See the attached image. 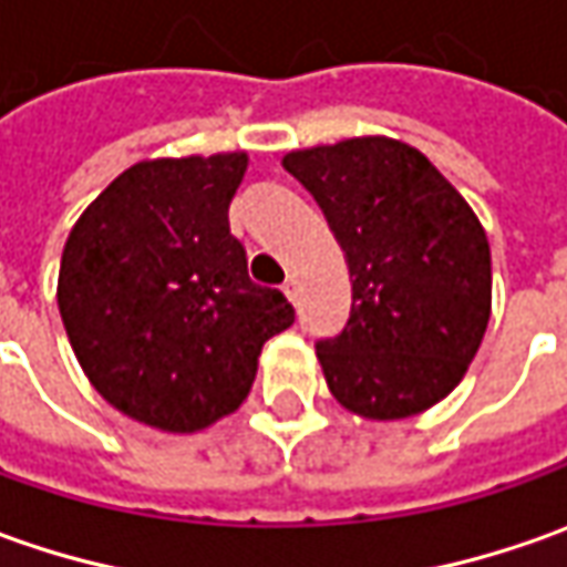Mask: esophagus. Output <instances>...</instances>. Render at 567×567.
Listing matches in <instances>:
<instances>
[{"mask_svg": "<svg viewBox=\"0 0 567 567\" xmlns=\"http://www.w3.org/2000/svg\"><path fill=\"white\" fill-rule=\"evenodd\" d=\"M282 291H285V298H288L291 303L298 301V279H285Z\"/></svg>", "mask_w": 567, "mask_h": 567, "instance_id": "obj_1", "label": "esophagus"}]
</instances>
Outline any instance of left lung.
Masks as SVG:
<instances>
[{
  "mask_svg": "<svg viewBox=\"0 0 567 567\" xmlns=\"http://www.w3.org/2000/svg\"><path fill=\"white\" fill-rule=\"evenodd\" d=\"M282 166L320 204L351 272V317L317 342L329 392L370 420L433 408L489 322L493 264L474 209L420 150L389 137L295 150Z\"/></svg>",
  "mask_w": 567,
  "mask_h": 567,
  "instance_id": "1",
  "label": "left lung"
}]
</instances>
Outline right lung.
<instances>
[{
  "label": "right lung",
  "instance_id": "1",
  "mask_svg": "<svg viewBox=\"0 0 567 567\" xmlns=\"http://www.w3.org/2000/svg\"><path fill=\"white\" fill-rule=\"evenodd\" d=\"M245 153L122 172L71 228L59 313L87 380L127 417L194 433L247 399L264 344L295 322L247 276L228 204Z\"/></svg>",
  "mask_w": 567,
  "mask_h": 567
}]
</instances>
